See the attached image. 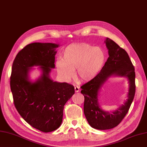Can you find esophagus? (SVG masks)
Masks as SVG:
<instances>
[{
	"label": "esophagus",
	"instance_id": "esophagus-1",
	"mask_svg": "<svg viewBox=\"0 0 147 147\" xmlns=\"http://www.w3.org/2000/svg\"><path fill=\"white\" fill-rule=\"evenodd\" d=\"M74 90H75L76 92H80V87L78 86H74Z\"/></svg>",
	"mask_w": 147,
	"mask_h": 147
}]
</instances>
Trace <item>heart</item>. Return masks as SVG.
<instances>
[{"mask_svg": "<svg viewBox=\"0 0 147 147\" xmlns=\"http://www.w3.org/2000/svg\"><path fill=\"white\" fill-rule=\"evenodd\" d=\"M105 62V54L98 47L86 43L70 45L65 49L62 60L55 63L59 76L65 82H69L74 76L84 82L95 80L100 73Z\"/></svg>", "mask_w": 147, "mask_h": 147, "instance_id": "1", "label": "heart"}]
</instances>
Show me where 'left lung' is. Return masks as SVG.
I'll return each mask as SVG.
<instances>
[{
    "instance_id": "8db88e82",
    "label": "left lung",
    "mask_w": 147,
    "mask_h": 147,
    "mask_svg": "<svg viewBox=\"0 0 147 147\" xmlns=\"http://www.w3.org/2000/svg\"><path fill=\"white\" fill-rule=\"evenodd\" d=\"M105 43L109 57L102 71L95 80L81 86V93L85 97L83 108L86 120L92 127L100 130L114 128L121 123L131 105L136 88L135 68L126 51L109 38H106ZM115 76L125 77L129 80L128 98L115 111H105L99 105L98 92L109 78Z\"/></svg>"
}]
</instances>
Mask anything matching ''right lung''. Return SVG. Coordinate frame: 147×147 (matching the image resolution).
Wrapping results in <instances>:
<instances>
[{
    "label": "right lung",
    "instance_id": "obj_1",
    "mask_svg": "<svg viewBox=\"0 0 147 147\" xmlns=\"http://www.w3.org/2000/svg\"><path fill=\"white\" fill-rule=\"evenodd\" d=\"M59 46L52 43H30L18 52L12 66L10 85L15 107L30 125L44 133L61 126L64 105L74 94V86L50 78ZM33 66H40L42 71L34 82L29 77Z\"/></svg>",
    "mask_w": 147,
    "mask_h": 147
}]
</instances>
